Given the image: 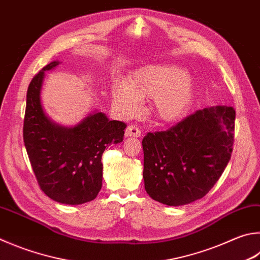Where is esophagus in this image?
Returning a JSON list of instances; mask_svg holds the SVG:
<instances>
[{"label":"esophagus","mask_w":260,"mask_h":260,"mask_svg":"<svg viewBox=\"0 0 260 260\" xmlns=\"http://www.w3.org/2000/svg\"><path fill=\"white\" fill-rule=\"evenodd\" d=\"M125 136H135V138H139V136H141V129L138 126L129 125L125 131Z\"/></svg>","instance_id":"esophagus-1"}]
</instances>
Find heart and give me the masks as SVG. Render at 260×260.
I'll return each mask as SVG.
<instances>
[{"label":"heart","instance_id":"heart-1","mask_svg":"<svg viewBox=\"0 0 260 260\" xmlns=\"http://www.w3.org/2000/svg\"><path fill=\"white\" fill-rule=\"evenodd\" d=\"M194 93L193 78L174 66H145L131 75L128 84L117 83L112 88L114 100L122 112L133 115L142 106L141 98H153L154 112L166 121L185 115Z\"/></svg>","mask_w":260,"mask_h":260}]
</instances>
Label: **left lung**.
Returning a JSON list of instances; mask_svg holds the SVG:
<instances>
[{
  "label": "left lung",
  "mask_w": 260,
  "mask_h": 260,
  "mask_svg": "<svg viewBox=\"0 0 260 260\" xmlns=\"http://www.w3.org/2000/svg\"><path fill=\"white\" fill-rule=\"evenodd\" d=\"M235 110H198L167 131L142 141L144 187L153 200L182 206L201 199L223 174L232 154Z\"/></svg>",
  "instance_id": "8db88e82"
}]
</instances>
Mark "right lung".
Instances as JSON below:
<instances>
[{
	"label": "right lung",
	"mask_w": 260,
	"mask_h": 260,
	"mask_svg": "<svg viewBox=\"0 0 260 260\" xmlns=\"http://www.w3.org/2000/svg\"><path fill=\"white\" fill-rule=\"evenodd\" d=\"M58 64H46L28 86L23 142L41 190L60 204L82 205L100 192L103 151L124 140L127 125L109 120L103 112L89 115L70 128L52 122L42 108L40 93L44 72Z\"/></svg>",
	"instance_id": "right-lung-1"
}]
</instances>
